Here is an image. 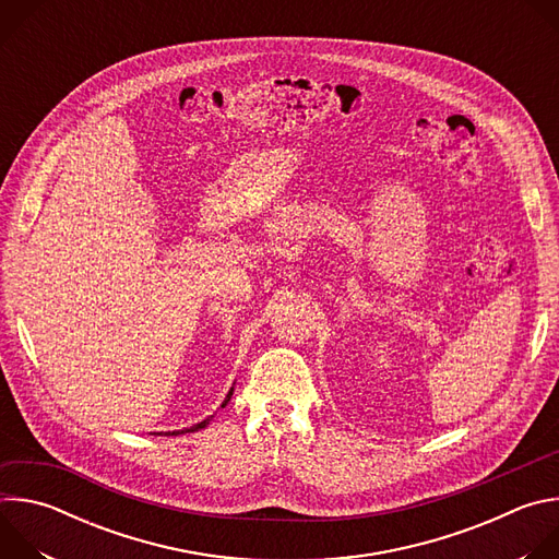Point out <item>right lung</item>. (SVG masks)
I'll return each instance as SVG.
<instances>
[{
  "label": "right lung",
  "mask_w": 559,
  "mask_h": 559,
  "mask_svg": "<svg viewBox=\"0 0 559 559\" xmlns=\"http://www.w3.org/2000/svg\"><path fill=\"white\" fill-rule=\"evenodd\" d=\"M231 393H234V386L227 391V395H225V401H223V405L221 407H225L227 403H229V397H231ZM210 425V418H205L203 423H199V425H192V427H188V429H181V431H173V436H177V433H192V431H199V429H205ZM170 433V431H168Z\"/></svg>",
  "instance_id": "obj_1"
}]
</instances>
